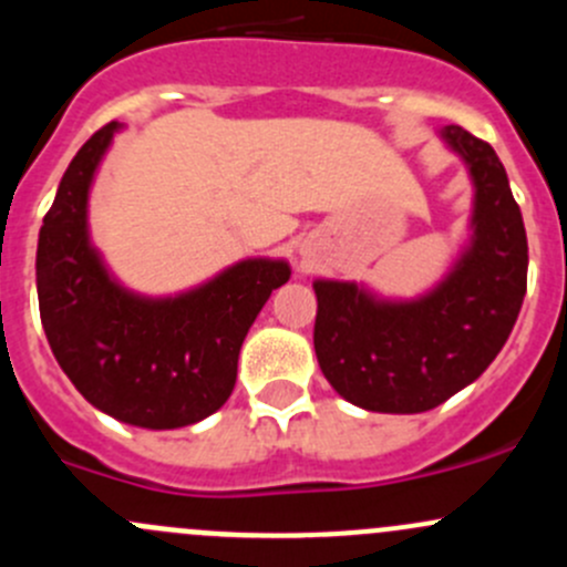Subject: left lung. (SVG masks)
I'll use <instances>...</instances> for the list:
<instances>
[{
	"mask_svg": "<svg viewBox=\"0 0 567 567\" xmlns=\"http://www.w3.org/2000/svg\"><path fill=\"white\" fill-rule=\"evenodd\" d=\"M442 140L474 183L472 238L447 277L411 301L379 299L357 282L316 279V357L348 403L420 414L483 375L511 337L527 293V230L488 142L461 125Z\"/></svg>",
	"mask_w": 567,
	"mask_h": 567,
	"instance_id": "left-lung-1",
	"label": "left lung"
}]
</instances>
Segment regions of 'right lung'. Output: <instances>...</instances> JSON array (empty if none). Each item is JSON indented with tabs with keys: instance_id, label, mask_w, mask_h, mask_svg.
<instances>
[{
	"instance_id": "obj_1",
	"label": "right lung",
	"mask_w": 567,
	"mask_h": 567,
	"mask_svg": "<svg viewBox=\"0 0 567 567\" xmlns=\"http://www.w3.org/2000/svg\"><path fill=\"white\" fill-rule=\"evenodd\" d=\"M123 128L106 123L73 156L38 238V305L45 340L84 400L120 422L173 431L205 420L236 386L244 337L285 260L251 257L167 299L125 290L90 244L95 169Z\"/></svg>"
}]
</instances>
